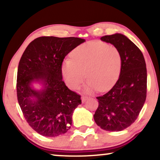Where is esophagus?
I'll list each match as a JSON object with an SVG mask.
<instances>
[{
    "label": "esophagus",
    "instance_id": "obj_1",
    "mask_svg": "<svg viewBox=\"0 0 160 160\" xmlns=\"http://www.w3.org/2000/svg\"><path fill=\"white\" fill-rule=\"evenodd\" d=\"M88 97H85V96H82V98H81V100H82V103H85V101H87V100H88Z\"/></svg>",
    "mask_w": 160,
    "mask_h": 160
}]
</instances>
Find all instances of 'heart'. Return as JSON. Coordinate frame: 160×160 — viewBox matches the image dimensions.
<instances>
[{"label": "heart", "mask_w": 160, "mask_h": 160, "mask_svg": "<svg viewBox=\"0 0 160 160\" xmlns=\"http://www.w3.org/2000/svg\"><path fill=\"white\" fill-rule=\"evenodd\" d=\"M122 55L116 47L91 42L78 47L62 66L65 82L72 90L80 88L86 74V92L106 91L118 80L122 68Z\"/></svg>", "instance_id": "obj_1"}]
</instances>
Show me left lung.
<instances>
[{
	"mask_svg": "<svg viewBox=\"0 0 160 160\" xmlns=\"http://www.w3.org/2000/svg\"><path fill=\"white\" fill-rule=\"evenodd\" d=\"M101 39L118 49L123 62L114 86L96 98L99 105L93 118L102 129L120 132L134 122L146 101V62L141 50L125 35L116 33Z\"/></svg>",
	"mask_w": 160,
	"mask_h": 160,
	"instance_id": "1",
	"label": "left lung"
}]
</instances>
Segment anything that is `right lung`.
Listing matches in <instances>:
<instances>
[{"instance_id": "obj_1", "label": "right lung", "mask_w": 160, "mask_h": 160, "mask_svg": "<svg viewBox=\"0 0 160 160\" xmlns=\"http://www.w3.org/2000/svg\"><path fill=\"white\" fill-rule=\"evenodd\" d=\"M85 39L41 37L28 44L17 72V98L29 126L44 137L65 133L72 125L73 111L82 103L80 95L62 81L65 57ZM35 84L41 88L37 89Z\"/></svg>"}]
</instances>
